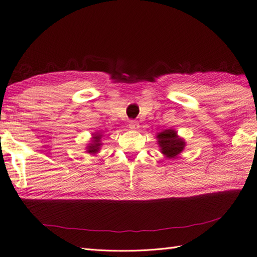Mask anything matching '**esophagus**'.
Listing matches in <instances>:
<instances>
[{
    "mask_svg": "<svg viewBox=\"0 0 257 257\" xmlns=\"http://www.w3.org/2000/svg\"><path fill=\"white\" fill-rule=\"evenodd\" d=\"M138 128H139V123H138V121H135V120L130 121V122H129V129H132V130H136V129H138Z\"/></svg>",
    "mask_w": 257,
    "mask_h": 257,
    "instance_id": "esophagus-1",
    "label": "esophagus"
}]
</instances>
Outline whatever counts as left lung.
<instances>
[{
	"mask_svg": "<svg viewBox=\"0 0 257 257\" xmlns=\"http://www.w3.org/2000/svg\"><path fill=\"white\" fill-rule=\"evenodd\" d=\"M161 153L167 158H176L185 148V141L177 135L174 129H166L156 135Z\"/></svg>",
	"mask_w": 257,
	"mask_h": 257,
	"instance_id": "obj_1",
	"label": "left lung"
}]
</instances>
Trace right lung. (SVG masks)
Wrapping results in <instances>:
<instances>
[{
    "label": "right lung",
    "mask_w": 257,
    "mask_h": 257,
    "mask_svg": "<svg viewBox=\"0 0 257 257\" xmlns=\"http://www.w3.org/2000/svg\"><path fill=\"white\" fill-rule=\"evenodd\" d=\"M101 146H102V133L101 132L93 133L90 143H88L87 146L85 147L86 153L91 154V155H95V154L100 152Z\"/></svg>",
    "instance_id": "1"
}]
</instances>
